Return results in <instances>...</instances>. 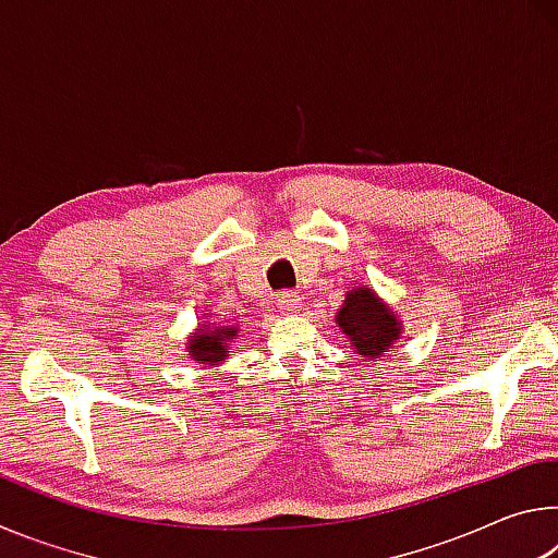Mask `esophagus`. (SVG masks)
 I'll return each instance as SVG.
<instances>
[{
    "mask_svg": "<svg viewBox=\"0 0 558 558\" xmlns=\"http://www.w3.org/2000/svg\"><path fill=\"white\" fill-rule=\"evenodd\" d=\"M300 302H302V298L298 295V292H290V290H286V292H282V295L278 298L276 305H278L280 313H298Z\"/></svg>",
    "mask_w": 558,
    "mask_h": 558,
    "instance_id": "esophagus-1",
    "label": "esophagus"
}]
</instances>
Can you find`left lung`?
<instances>
[{"label": "left lung", "mask_w": 558, "mask_h": 558, "mask_svg": "<svg viewBox=\"0 0 558 558\" xmlns=\"http://www.w3.org/2000/svg\"><path fill=\"white\" fill-rule=\"evenodd\" d=\"M337 327L349 339L356 354L369 362H379L386 352H393L403 335V323L393 307L376 295V290L356 286L347 290L342 307L335 315Z\"/></svg>", "instance_id": "obj_1"}]
</instances>
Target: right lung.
<instances>
[{"instance_id": "add662e5", "label": "right lung", "mask_w": 558, "mask_h": 558, "mask_svg": "<svg viewBox=\"0 0 558 558\" xmlns=\"http://www.w3.org/2000/svg\"><path fill=\"white\" fill-rule=\"evenodd\" d=\"M235 337H241V325H216L209 323V315H206L204 325L186 339V359L202 366L223 364Z\"/></svg>"}]
</instances>
